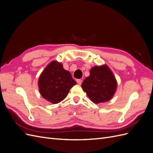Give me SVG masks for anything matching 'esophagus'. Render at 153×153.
<instances>
[{
  "label": "esophagus",
  "instance_id": "esophagus-1",
  "mask_svg": "<svg viewBox=\"0 0 153 153\" xmlns=\"http://www.w3.org/2000/svg\"><path fill=\"white\" fill-rule=\"evenodd\" d=\"M76 82H77V84L78 85H81L82 84V80L81 79H78V80H76Z\"/></svg>",
  "mask_w": 153,
  "mask_h": 153
}]
</instances>
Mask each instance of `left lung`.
Returning <instances> with one entry per match:
<instances>
[{
	"mask_svg": "<svg viewBox=\"0 0 153 153\" xmlns=\"http://www.w3.org/2000/svg\"><path fill=\"white\" fill-rule=\"evenodd\" d=\"M117 83L107 65L96 66L82 84V88L94 103L106 102L114 96Z\"/></svg>",
	"mask_w": 153,
	"mask_h": 153,
	"instance_id": "left-lung-1",
	"label": "left lung"
}]
</instances>
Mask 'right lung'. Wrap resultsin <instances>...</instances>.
<instances>
[{"mask_svg":"<svg viewBox=\"0 0 153 153\" xmlns=\"http://www.w3.org/2000/svg\"><path fill=\"white\" fill-rule=\"evenodd\" d=\"M76 84L69 71L56 61L51 62L41 73L38 80L41 95L50 102L56 104L65 99L69 90Z\"/></svg>","mask_w":153,"mask_h":153,"instance_id":"add662e5","label":"right lung"}]
</instances>
